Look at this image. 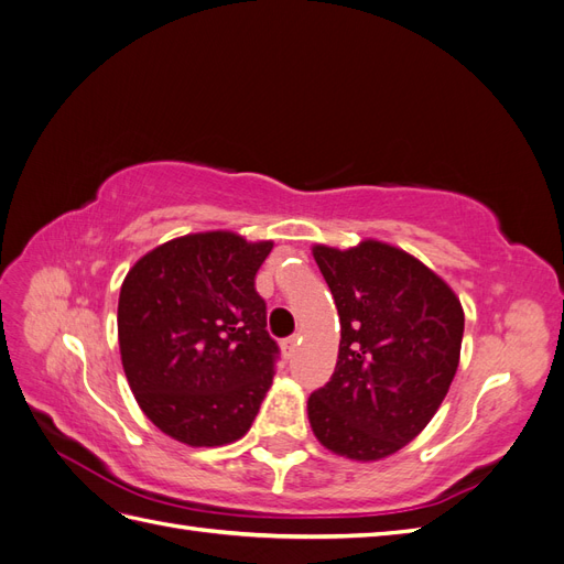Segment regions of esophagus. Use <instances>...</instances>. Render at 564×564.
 <instances>
[{"instance_id":"obj_1","label":"esophagus","mask_w":564,"mask_h":564,"mask_svg":"<svg viewBox=\"0 0 564 564\" xmlns=\"http://www.w3.org/2000/svg\"><path fill=\"white\" fill-rule=\"evenodd\" d=\"M299 344H301L299 336L284 338V340H282V352H284V357H294V352L299 350Z\"/></svg>"}]
</instances>
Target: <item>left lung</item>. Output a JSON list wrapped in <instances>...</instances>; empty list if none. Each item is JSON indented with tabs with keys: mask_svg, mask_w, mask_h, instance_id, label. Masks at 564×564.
<instances>
[{
	"mask_svg": "<svg viewBox=\"0 0 564 564\" xmlns=\"http://www.w3.org/2000/svg\"><path fill=\"white\" fill-rule=\"evenodd\" d=\"M340 322L332 381L308 398L322 447L381 460L409 445L445 400L464 338L454 289L416 256L379 240L313 247Z\"/></svg>",
	"mask_w": 564,
	"mask_h": 564,
	"instance_id": "obj_1",
	"label": "left lung"
}]
</instances>
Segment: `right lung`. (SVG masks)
<instances>
[{
  "label": "right lung",
  "instance_id": "1",
  "mask_svg": "<svg viewBox=\"0 0 564 564\" xmlns=\"http://www.w3.org/2000/svg\"><path fill=\"white\" fill-rule=\"evenodd\" d=\"M272 242L230 230L169 240L131 265L119 355L143 414L187 447L240 440L272 383L278 344L253 278Z\"/></svg>",
  "mask_w": 564,
  "mask_h": 564
}]
</instances>
